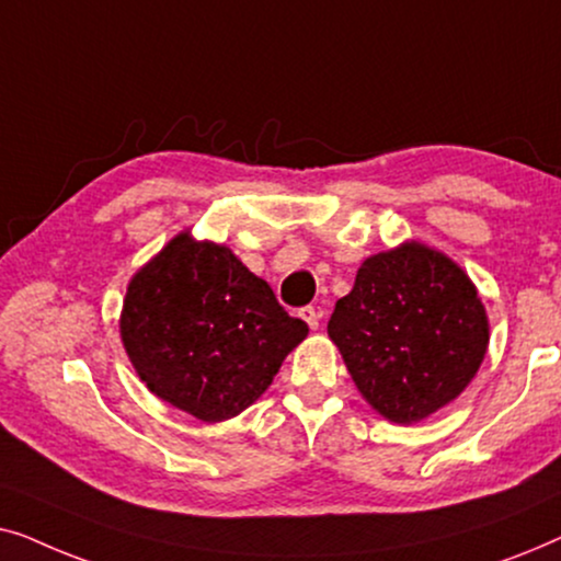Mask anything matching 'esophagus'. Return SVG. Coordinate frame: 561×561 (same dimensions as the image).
Returning <instances> with one entry per match:
<instances>
[{
	"mask_svg": "<svg viewBox=\"0 0 561 561\" xmlns=\"http://www.w3.org/2000/svg\"><path fill=\"white\" fill-rule=\"evenodd\" d=\"M298 317H301L306 324H309V329H319L321 309H317V306H304V309L298 311Z\"/></svg>",
	"mask_w": 561,
	"mask_h": 561,
	"instance_id": "34e87169",
	"label": "esophagus"
}]
</instances>
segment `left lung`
Masks as SVG:
<instances>
[{"label":"left lung","mask_w":561,"mask_h":561,"mask_svg":"<svg viewBox=\"0 0 561 561\" xmlns=\"http://www.w3.org/2000/svg\"><path fill=\"white\" fill-rule=\"evenodd\" d=\"M327 332L365 401L393 424H419L455 401L490 342L470 275L416 240L359 265Z\"/></svg>","instance_id":"left-lung-1"}]
</instances>
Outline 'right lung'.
Segmentation results:
<instances>
[{"label":"right lung","mask_w":561,"mask_h":561,"mask_svg":"<svg viewBox=\"0 0 561 561\" xmlns=\"http://www.w3.org/2000/svg\"><path fill=\"white\" fill-rule=\"evenodd\" d=\"M306 334L227 244L188 229L129 278L119 313L122 344L150 393L204 424L255 403Z\"/></svg>","instance_id":"right-lung-1"}]
</instances>
